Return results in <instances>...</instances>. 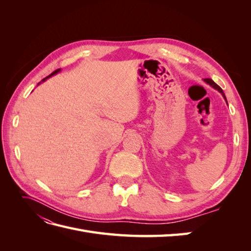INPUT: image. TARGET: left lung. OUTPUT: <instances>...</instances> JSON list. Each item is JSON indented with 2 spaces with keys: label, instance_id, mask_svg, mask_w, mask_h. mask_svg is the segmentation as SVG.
Listing matches in <instances>:
<instances>
[{
  "label": "left lung",
  "instance_id": "1",
  "mask_svg": "<svg viewBox=\"0 0 251 251\" xmlns=\"http://www.w3.org/2000/svg\"><path fill=\"white\" fill-rule=\"evenodd\" d=\"M204 81L205 82H207L208 83V85H210L212 88H215L216 90H218L219 91V92L220 93H221L222 94V96L224 97V100H226V97H225V94H224V92H223V90L221 89V88H220L218 85H217V83L214 81V80H212V79H210V78H205L204 79ZM226 102H227V100H226Z\"/></svg>",
  "mask_w": 251,
  "mask_h": 251
}]
</instances>
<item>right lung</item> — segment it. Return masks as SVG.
<instances>
[{
	"instance_id": "1",
	"label": "right lung",
	"mask_w": 251,
	"mask_h": 251,
	"mask_svg": "<svg viewBox=\"0 0 251 251\" xmlns=\"http://www.w3.org/2000/svg\"><path fill=\"white\" fill-rule=\"evenodd\" d=\"M59 71H60V69H57V70H55V71H54V72H52V73H51V74H50V75H48V76H47V77H45V78H44V79H43V80H42V81H45V80H46V79H47V78H49V77H51V76H53V75H55V74H56V73H58V72H59ZM40 83H41V82H40ZM40 83H37V85H40Z\"/></svg>"
}]
</instances>
